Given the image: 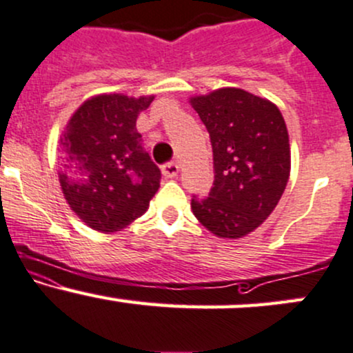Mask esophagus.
<instances>
[{"label": "esophagus", "mask_w": 353, "mask_h": 353, "mask_svg": "<svg viewBox=\"0 0 353 353\" xmlns=\"http://www.w3.org/2000/svg\"><path fill=\"white\" fill-rule=\"evenodd\" d=\"M161 170L168 179H172V177H176L177 172H179V165H177L176 162H165L161 168Z\"/></svg>", "instance_id": "esophagus-1"}]
</instances>
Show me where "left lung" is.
Returning <instances> with one entry per match:
<instances>
[{
  "label": "left lung",
  "mask_w": 353,
  "mask_h": 353,
  "mask_svg": "<svg viewBox=\"0 0 353 353\" xmlns=\"http://www.w3.org/2000/svg\"><path fill=\"white\" fill-rule=\"evenodd\" d=\"M212 145L214 181L208 197L192 196V212L219 238L256 230L276 208L290 177V142L274 103L241 88L191 99Z\"/></svg>",
  "instance_id": "obj_1"
}]
</instances>
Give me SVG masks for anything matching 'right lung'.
<instances>
[{"mask_svg":"<svg viewBox=\"0 0 353 353\" xmlns=\"http://www.w3.org/2000/svg\"><path fill=\"white\" fill-rule=\"evenodd\" d=\"M152 100L97 95L79 107L61 134V191L75 214L97 231L129 226L157 192L161 170L135 127Z\"/></svg>","mask_w":353,"mask_h":353,"instance_id":"right-lung-1","label":"right lung"}]
</instances>
